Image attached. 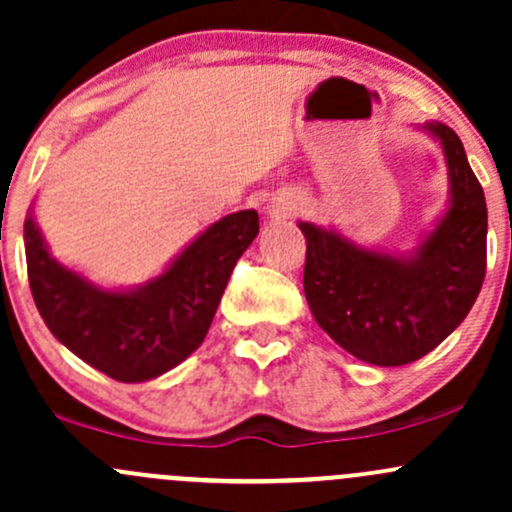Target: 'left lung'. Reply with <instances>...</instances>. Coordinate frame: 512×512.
<instances>
[{"mask_svg": "<svg viewBox=\"0 0 512 512\" xmlns=\"http://www.w3.org/2000/svg\"><path fill=\"white\" fill-rule=\"evenodd\" d=\"M447 156L452 200L412 256L361 249L300 222L305 298L324 332L356 359L403 366L430 354L464 322L486 276V197L447 124H425Z\"/></svg>", "mask_w": 512, "mask_h": 512, "instance_id": "1", "label": "left lung"}]
</instances>
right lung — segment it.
I'll use <instances>...</instances> for the list:
<instances>
[{"label": "right lung", "instance_id": "obj_1", "mask_svg": "<svg viewBox=\"0 0 512 512\" xmlns=\"http://www.w3.org/2000/svg\"><path fill=\"white\" fill-rule=\"evenodd\" d=\"M256 234V210L227 214L197 236L163 276L117 293L60 266L29 214L24 244L31 295L53 337L85 364L114 381H151L202 344L236 261Z\"/></svg>", "mask_w": 512, "mask_h": 512}]
</instances>
